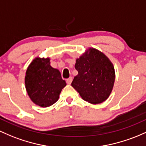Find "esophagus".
<instances>
[{
    "label": "esophagus",
    "mask_w": 146,
    "mask_h": 146,
    "mask_svg": "<svg viewBox=\"0 0 146 146\" xmlns=\"http://www.w3.org/2000/svg\"><path fill=\"white\" fill-rule=\"evenodd\" d=\"M72 81H73V78H68V79L66 80V83L68 84H71Z\"/></svg>",
    "instance_id": "obj_1"
}]
</instances>
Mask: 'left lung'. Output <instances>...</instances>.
<instances>
[{
  "instance_id": "1",
  "label": "left lung",
  "mask_w": 146,
  "mask_h": 146,
  "mask_svg": "<svg viewBox=\"0 0 146 146\" xmlns=\"http://www.w3.org/2000/svg\"><path fill=\"white\" fill-rule=\"evenodd\" d=\"M78 74L71 86L82 98L91 104H99L108 98L113 89L115 70L110 59L98 50L89 48L76 60Z\"/></svg>"
}]
</instances>
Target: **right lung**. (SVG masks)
Masks as SVG:
<instances>
[{"instance_id":"1","label":"right lung","mask_w":146,"mask_h":146,"mask_svg":"<svg viewBox=\"0 0 146 146\" xmlns=\"http://www.w3.org/2000/svg\"><path fill=\"white\" fill-rule=\"evenodd\" d=\"M25 84L32 101L47 107L58 100L66 83L62 80L60 70L51 66L49 57H36L27 68Z\"/></svg>"}]
</instances>
